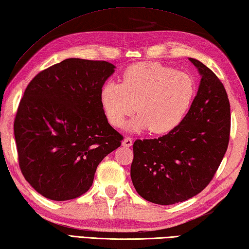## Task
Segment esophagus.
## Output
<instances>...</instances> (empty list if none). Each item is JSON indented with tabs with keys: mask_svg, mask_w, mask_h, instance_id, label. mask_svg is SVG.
<instances>
[{
	"mask_svg": "<svg viewBox=\"0 0 249 249\" xmlns=\"http://www.w3.org/2000/svg\"><path fill=\"white\" fill-rule=\"evenodd\" d=\"M122 144H123L124 147H130L133 144V139L130 137H125L123 142H122Z\"/></svg>",
	"mask_w": 249,
	"mask_h": 249,
	"instance_id": "obj_1",
	"label": "esophagus"
}]
</instances>
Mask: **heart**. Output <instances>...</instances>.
<instances>
[{"label":"heart","mask_w":249,"mask_h":249,"mask_svg":"<svg viewBox=\"0 0 249 249\" xmlns=\"http://www.w3.org/2000/svg\"><path fill=\"white\" fill-rule=\"evenodd\" d=\"M195 97L194 79L159 63H139L126 69L120 84L107 81L100 90L102 110L114 127L123 125L135 111L128 128H150L153 134L175 129L186 116Z\"/></svg>","instance_id":"b5f03b06"}]
</instances>
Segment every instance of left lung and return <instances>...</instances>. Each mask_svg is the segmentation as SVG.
Masks as SVG:
<instances>
[{"label": "left lung", "mask_w": 249, "mask_h": 249, "mask_svg": "<svg viewBox=\"0 0 249 249\" xmlns=\"http://www.w3.org/2000/svg\"><path fill=\"white\" fill-rule=\"evenodd\" d=\"M201 76L197 96L178 127L155 139H137L130 178L136 192L158 205L189 199L213 178L227 152L231 113L216 75L189 57Z\"/></svg>", "instance_id": "8db88e82"}]
</instances>
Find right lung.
<instances>
[{"instance_id":"obj_1","label":"right lung","mask_w":249,"mask_h":249,"mask_svg":"<svg viewBox=\"0 0 249 249\" xmlns=\"http://www.w3.org/2000/svg\"><path fill=\"white\" fill-rule=\"evenodd\" d=\"M106 61L67 58L27 86L14 121L22 175L43 197L74 199L123 136L107 123L100 90L114 73Z\"/></svg>"}]
</instances>
